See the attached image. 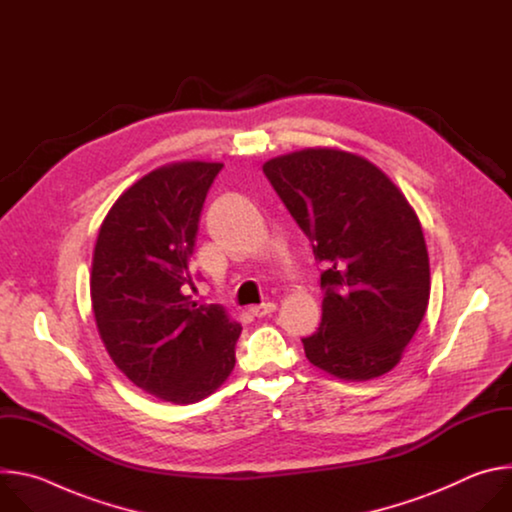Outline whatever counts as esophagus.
<instances>
[{"mask_svg":"<svg viewBox=\"0 0 512 512\" xmlns=\"http://www.w3.org/2000/svg\"><path fill=\"white\" fill-rule=\"evenodd\" d=\"M277 310V306L275 304H271V302H267V304H257V306H249V314L251 316H255V318H263V316H269V314H273Z\"/></svg>","mask_w":512,"mask_h":512,"instance_id":"1","label":"esophagus"}]
</instances>
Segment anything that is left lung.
Wrapping results in <instances>:
<instances>
[{"label":"left lung","instance_id":"8db88e82","mask_svg":"<svg viewBox=\"0 0 512 512\" xmlns=\"http://www.w3.org/2000/svg\"><path fill=\"white\" fill-rule=\"evenodd\" d=\"M263 172L326 263L318 332L304 338L316 369L371 381L403 358L429 302L421 223L401 188L373 162L336 148L271 158Z\"/></svg>","mask_w":512,"mask_h":512}]
</instances>
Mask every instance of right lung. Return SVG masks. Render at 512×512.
<instances>
[{
	"label": "right lung",
	"mask_w": 512,
	"mask_h": 512,
	"mask_svg": "<svg viewBox=\"0 0 512 512\" xmlns=\"http://www.w3.org/2000/svg\"><path fill=\"white\" fill-rule=\"evenodd\" d=\"M216 162H172L129 186L101 223L91 267L99 336L117 369L156 399L188 405L235 369L241 324L188 296L190 257Z\"/></svg>",
	"instance_id": "1"
}]
</instances>
